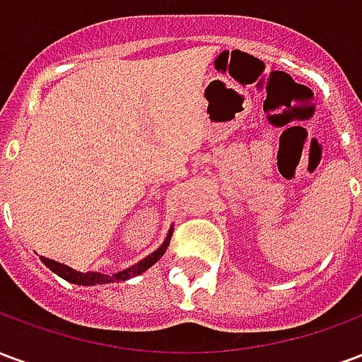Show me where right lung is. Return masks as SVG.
<instances>
[{"mask_svg":"<svg viewBox=\"0 0 362 362\" xmlns=\"http://www.w3.org/2000/svg\"><path fill=\"white\" fill-rule=\"evenodd\" d=\"M173 230L174 227L170 225L168 228V235L166 238L163 240V244L158 246L157 250H153L149 256H145L143 259H139L137 264L134 266L126 267V269H122L118 273H112V275H106V273H100V272H77L74 267L66 266V264H59V262H54L50 258H44L40 256L42 259V264L46 267H50L52 272L59 275L62 279L69 281V283H75V285H85V287H93V285H106V283H116V281H127L132 279V277H137V275H141L143 272H147L151 266H155L158 259L163 258V254L166 252L168 248V243H170V236H173Z\"/></svg>","mask_w":362,"mask_h":362,"instance_id":"1","label":"right lung"}]
</instances>
